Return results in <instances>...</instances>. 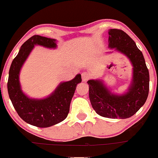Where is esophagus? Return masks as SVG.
I'll use <instances>...</instances> for the list:
<instances>
[{"mask_svg":"<svg viewBox=\"0 0 158 158\" xmlns=\"http://www.w3.org/2000/svg\"><path fill=\"white\" fill-rule=\"evenodd\" d=\"M90 78V75L89 74V73H85V72H84V73H82V81H87L88 79H89Z\"/></svg>","mask_w":158,"mask_h":158,"instance_id":"obj_1","label":"esophagus"}]
</instances>
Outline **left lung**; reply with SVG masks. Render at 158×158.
Masks as SVG:
<instances>
[{
	"label": "left lung",
	"mask_w": 158,
	"mask_h": 158,
	"mask_svg": "<svg viewBox=\"0 0 158 158\" xmlns=\"http://www.w3.org/2000/svg\"><path fill=\"white\" fill-rule=\"evenodd\" d=\"M109 48L125 55L133 66V77L127 92L112 93L102 80L91 79L89 96L97 114L111 119H126L135 114L146 102L149 93V71L144 58L132 38L120 29L109 30Z\"/></svg>",
	"instance_id": "obj_1"
}]
</instances>
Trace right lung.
<instances>
[{"label":"right lung","mask_w":158,"mask_h":158,"mask_svg":"<svg viewBox=\"0 0 158 158\" xmlns=\"http://www.w3.org/2000/svg\"><path fill=\"white\" fill-rule=\"evenodd\" d=\"M35 45L48 48L57 47L56 40L53 38L33 35L27 39L12 61L7 91L15 110L24 121L38 127H48L63 121L67 117L76 85L82 82V79L81 75L78 74L72 80L60 82L55 91L44 99H32L26 96L20 85V70Z\"/></svg>","instance_id":"add662e5"}]
</instances>
